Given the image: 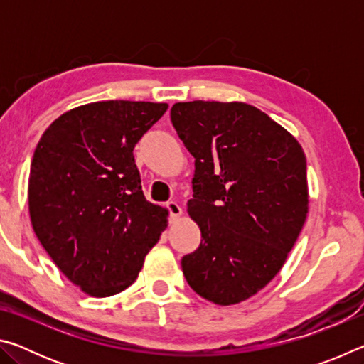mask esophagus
I'll use <instances>...</instances> for the list:
<instances>
[{
  "label": "esophagus",
  "mask_w": 364,
  "mask_h": 364,
  "mask_svg": "<svg viewBox=\"0 0 364 364\" xmlns=\"http://www.w3.org/2000/svg\"><path fill=\"white\" fill-rule=\"evenodd\" d=\"M165 208H167L168 210V213H170V221H175L178 217H180L181 215V207L176 204L175 200H168V202H165Z\"/></svg>",
  "instance_id": "1"
}]
</instances>
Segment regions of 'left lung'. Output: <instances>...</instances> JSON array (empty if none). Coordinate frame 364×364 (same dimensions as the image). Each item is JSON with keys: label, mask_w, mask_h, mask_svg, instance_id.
Listing matches in <instances>:
<instances>
[{"label": "left lung", "mask_w": 364, "mask_h": 364, "mask_svg": "<svg viewBox=\"0 0 364 364\" xmlns=\"http://www.w3.org/2000/svg\"><path fill=\"white\" fill-rule=\"evenodd\" d=\"M170 119L194 157L191 218L200 245L183 274L217 305L247 300L279 273L308 212L306 159L291 133L244 102H176Z\"/></svg>", "instance_id": "1"}]
</instances>
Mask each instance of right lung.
<instances>
[{"mask_svg":"<svg viewBox=\"0 0 364 364\" xmlns=\"http://www.w3.org/2000/svg\"><path fill=\"white\" fill-rule=\"evenodd\" d=\"M168 109L164 102L101 101L54 120L28 178L33 231L73 284L93 297L132 286L167 228L146 200L133 149Z\"/></svg>","mask_w":364,"mask_h":364,"instance_id":"obj_1","label":"right lung"}]
</instances>
